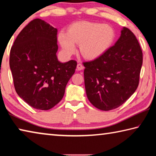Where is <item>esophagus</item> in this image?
<instances>
[{
	"mask_svg": "<svg viewBox=\"0 0 156 156\" xmlns=\"http://www.w3.org/2000/svg\"><path fill=\"white\" fill-rule=\"evenodd\" d=\"M76 68H77V70H82L84 67L81 63H78L77 66H76Z\"/></svg>",
	"mask_w": 156,
	"mask_h": 156,
	"instance_id": "34e87169",
	"label": "esophagus"
}]
</instances>
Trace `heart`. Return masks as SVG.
<instances>
[{
    "mask_svg": "<svg viewBox=\"0 0 156 156\" xmlns=\"http://www.w3.org/2000/svg\"><path fill=\"white\" fill-rule=\"evenodd\" d=\"M115 33L108 25L98 23L79 22L71 25L68 32L61 31L58 40L67 56L76 50L75 44H80L81 54L87 59H95L104 54L114 41Z\"/></svg>",
    "mask_w": 156,
    "mask_h": 156,
    "instance_id": "heart-1",
    "label": "heart"
}]
</instances>
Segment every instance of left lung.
Returning <instances> with one entry per match:
<instances>
[{
    "label": "left lung",
    "instance_id": "8db88e82",
    "mask_svg": "<svg viewBox=\"0 0 156 156\" xmlns=\"http://www.w3.org/2000/svg\"><path fill=\"white\" fill-rule=\"evenodd\" d=\"M142 60L138 41L124 27L113 46L95 60L83 63L86 92L90 103L101 111L123 104L138 86Z\"/></svg>",
    "mask_w": 156,
    "mask_h": 156
}]
</instances>
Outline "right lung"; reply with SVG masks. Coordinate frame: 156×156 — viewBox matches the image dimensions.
<instances>
[{"instance_id": "add662e5", "label": "right lung", "mask_w": 156, "mask_h": 156, "mask_svg": "<svg viewBox=\"0 0 156 156\" xmlns=\"http://www.w3.org/2000/svg\"><path fill=\"white\" fill-rule=\"evenodd\" d=\"M57 29L40 19L30 21L10 50L15 90L31 107L46 111L62 99L76 61H58Z\"/></svg>"}]
</instances>
